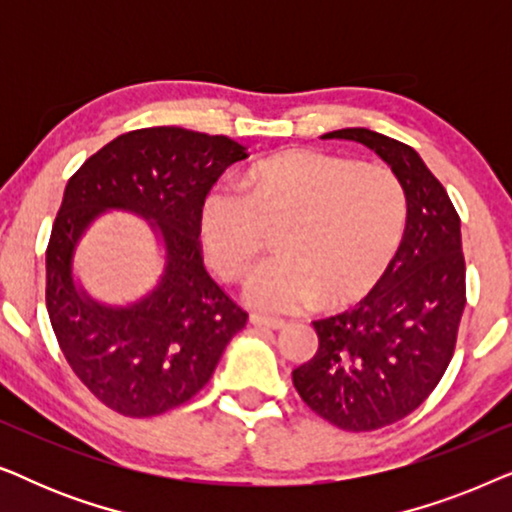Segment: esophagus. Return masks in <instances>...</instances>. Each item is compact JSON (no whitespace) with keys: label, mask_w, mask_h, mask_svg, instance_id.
I'll list each match as a JSON object with an SVG mask.
<instances>
[{"label":"esophagus","mask_w":512,"mask_h":512,"mask_svg":"<svg viewBox=\"0 0 512 512\" xmlns=\"http://www.w3.org/2000/svg\"><path fill=\"white\" fill-rule=\"evenodd\" d=\"M249 324L258 326V328H272V331H282V328L286 326L282 319H270V317H263V314H251Z\"/></svg>","instance_id":"esophagus-1"}]
</instances>
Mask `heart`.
<instances>
[{"label": "heart", "instance_id": "b5f03b06", "mask_svg": "<svg viewBox=\"0 0 512 512\" xmlns=\"http://www.w3.org/2000/svg\"><path fill=\"white\" fill-rule=\"evenodd\" d=\"M408 198L389 167L314 149L258 160L242 191L216 186L200 202L198 235L221 279H237L282 228L279 256L256 265L242 296L261 312L345 307L380 284L401 249Z\"/></svg>", "mask_w": 512, "mask_h": 512}]
</instances>
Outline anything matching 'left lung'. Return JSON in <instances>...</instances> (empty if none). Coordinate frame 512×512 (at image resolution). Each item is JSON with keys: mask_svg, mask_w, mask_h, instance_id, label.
Here are the masks:
<instances>
[{"mask_svg": "<svg viewBox=\"0 0 512 512\" xmlns=\"http://www.w3.org/2000/svg\"><path fill=\"white\" fill-rule=\"evenodd\" d=\"M375 151L401 179L408 223L380 284L354 310L312 321L319 349L293 387L342 431H375L422 405L450 366L466 305L461 221L412 146L366 128L333 130Z\"/></svg>", "mask_w": 512, "mask_h": 512, "instance_id": "1", "label": "left lung"}]
</instances>
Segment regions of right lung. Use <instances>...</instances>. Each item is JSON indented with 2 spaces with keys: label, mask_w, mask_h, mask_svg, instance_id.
<instances>
[{
  "label": "right lung",
  "mask_w": 512,
  "mask_h": 512,
  "mask_svg": "<svg viewBox=\"0 0 512 512\" xmlns=\"http://www.w3.org/2000/svg\"><path fill=\"white\" fill-rule=\"evenodd\" d=\"M247 156L230 137L160 125L116 137L67 181L46 249V307L67 363L107 408L156 417L191 401L247 324L198 242L202 198ZM109 208L142 215L164 244L157 286L128 306H104L73 279L80 237Z\"/></svg>",
  "instance_id": "add662e5"
}]
</instances>
